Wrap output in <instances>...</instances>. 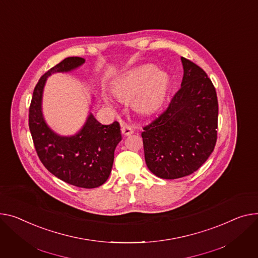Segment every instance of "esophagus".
<instances>
[{
	"label": "esophagus",
	"instance_id": "obj_1",
	"mask_svg": "<svg viewBox=\"0 0 258 258\" xmlns=\"http://www.w3.org/2000/svg\"><path fill=\"white\" fill-rule=\"evenodd\" d=\"M121 133L124 136H130V135H132L134 133V131H133V128L130 125L123 123V124H121Z\"/></svg>",
	"mask_w": 258,
	"mask_h": 258
}]
</instances>
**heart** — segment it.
<instances>
[{
	"label": "heart",
	"mask_w": 258,
	"mask_h": 258,
	"mask_svg": "<svg viewBox=\"0 0 258 258\" xmlns=\"http://www.w3.org/2000/svg\"><path fill=\"white\" fill-rule=\"evenodd\" d=\"M169 84V77L152 65L136 67L118 78L113 85L114 95L122 101H132L137 111L149 114L163 102Z\"/></svg>",
	"instance_id": "b5f03b06"
}]
</instances>
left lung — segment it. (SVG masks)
Returning <instances> with one entry per match:
<instances>
[{
    "instance_id": "obj_1",
    "label": "left lung",
    "mask_w": 258,
    "mask_h": 258,
    "mask_svg": "<svg viewBox=\"0 0 258 258\" xmlns=\"http://www.w3.org/2000/svg\"><path fill=\"white\" fill-rule=\"evenodd\" d=\"M183 77L167 109L143 127L144 157L160 178L190 175L209 159L217 142L218 98L205 72L181 57Z\"/></svg>"
}]
</instances>
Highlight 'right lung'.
Wrapping results in <instances>:
<instances>
[{
  "instance_id": "1",
  "label": "right lung",
  "mask_w": 258,
  "mask_h": 258,
  "mask_svg": "<svg viewBox=\"0 0 258 258\" xmlns=\"http://www.w3.org/2000/svg\"><path fill=\"white\" fill-rule=\"evenodd\" d=\"M84 63L83 58L68 57L39 79L29 109V128L38 157L51 174L70 184L93 188L110 176L115 148L122 139L119 123L102 125L90 113L78 134L60 136L48 127L41 108L46 78L72 72Z\"/></svg>"
}]
</instances>
